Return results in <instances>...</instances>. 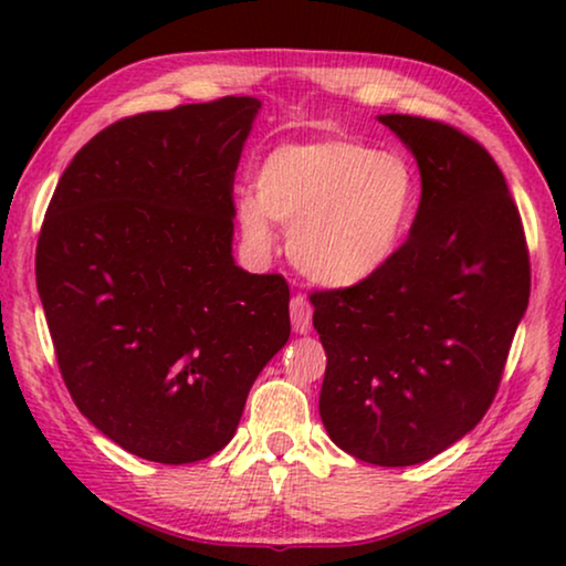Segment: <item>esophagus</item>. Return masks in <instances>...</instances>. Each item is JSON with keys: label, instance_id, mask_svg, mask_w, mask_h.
I'll use <instances>...</instances> for the list:
<instances>
[{"label": "esophagus", "instance_id": "obj_1", "mask_svg": "<svg viewBox=\"0 0 566 566\" xmlns=\"http://www.w3.org/2000/svg\"><path fill=\"white\" fill-rule=\"evenodd\" d=\"M312 314L314 308L308 304L306 296L291 298V324L296 335H306V332H312Z\"/></svg>", "mask_w": 566, "mask_h": 566}]
</instances>
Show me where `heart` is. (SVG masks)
<instances>
[{
  "mask_svg": "<svg viewBox=\"0 0 566 566\" xmlns=\"http://www.w3.org/2000/svg\"><path fill=\"white\" fill-rule=\"evenodd\" d=\"M415 203L405 157L324 138L270 151L258 169V196L239 198L237 219L254 250L273 247L270 219L291 223L293 265L327 289H355L397 258Z\"/></svg>",
  "mask_w": 566,
  "mask_h": 566,
  "instance_id": "1",
  "label": "heart"
}]
</instances>
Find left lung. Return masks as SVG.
Wrapping results in <instances>:
<instances>
[{"instance_id":"1","label":"left lung","mask_w":566,"mask_h":566,"mask_svg":"<svg viewBox=\"0 0 566 566\" xmlns=\"http://www.w3.org/2000/svg\"><path fill=\"white\" fill-rule=\"evenodd\" d=\"M420 167L409 239L355 289L312 293L327 353L319 415L376 467H415L476 428L531 296L521 213L482 144L446 123L378 115Z\"/></svg>"}]
</instances>
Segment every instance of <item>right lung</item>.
Instances as JSON below:
<instances>
[{
    "label": "right lung",
    "instance_id": "1",
    "mask_svg": "<svg viewBox=\"0 0 566 566\" xmlns=\"http://www.w3.org/2000/svg\"><path fill=\"white\" fill-rule=\"evenodd\" d=\"M262 103L123 118L82 146L45 211L35 283L80 412L138 459L192 463L234 438L289 343V283L234 262V172Z\"/></svg>",
    "mask_w": 566,
    "mask_h": 566
}]
</instances>
